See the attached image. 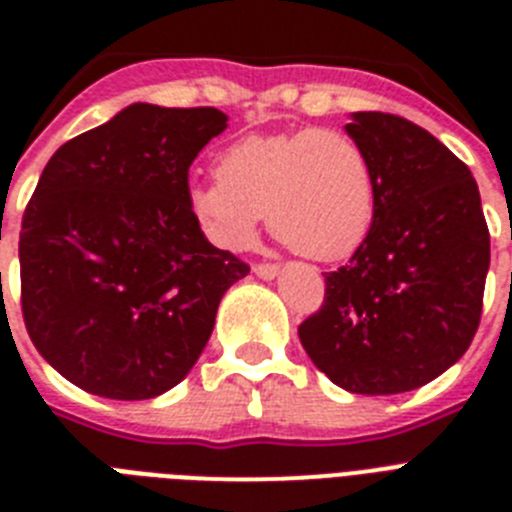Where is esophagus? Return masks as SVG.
<instances>
[{
  "label": "esophagus",
  "mask_w": 512,
  "mask_h": 512,
  "mask_svg": "<svg viewBox=\"0 0 512 512\" xmlns=\"http://www.w3.org/2000/svg\"><path fill=\"white\" fill-rule=\"evenodd\" d=\"M253 274H256L259 279H266V282H269V279H274L279 274V266L277 264H256L253 266Z\"/></svg>",
  "instance_id": "obj_1"
}]
</instances>
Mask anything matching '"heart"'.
<instances>
[{
    "label": "heart",
    "instance_id": "heart-1",
    "mask_svg": "<svg viewBox=\"0 0 512 512\" xmlns=\"http://www.w3.org/2000/svg\"><path fill=\"white\" fill-rule=\"evenodd\" d=\"M217 182L189 184L187 205L215 246L243 251L261 215L271 235L312 261L348 259L377 217V176L341 130L246 135L217 156Z\"/></svg>",
    "mask_w": 512,
    "mask_h": 512
}]
</instances>
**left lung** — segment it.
Instances as JSON below:
<instances>
[{
    "label": "left lung",
    "mask_w": 512,
    "mask_h": 512,
    "mask_svg": "<svg viewBox=\"0 0 512 512\" xmlns=\"http://www.w3.org/2000/svg\"><path fill=\"white\" fill-rule=\"evenodd\" d=\"M346 133L369 153L377 217L351 261L325 274V302L300 325L312 364L356 395L433 382L477 333L490 230L467 164L415 122L354 112Z\"/></svg>",
    "instance_id": "1"
}]
</instances>
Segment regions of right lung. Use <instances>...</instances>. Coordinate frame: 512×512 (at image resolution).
I'll use <instances>...</instances> for the list:
<instances>
[{"label": "right lung", "mask_w": 512, "mask_h": 512, "mask_svg": "<svg viewBox=\"0 0 512 512\" xmlns=\"http://www.w3.org/2000/svg\"><path fill=\"white\" fill-rule=\"evenodd\" d=\"M228 115L135 102L63 143L22 217V315L61 377L110 400L182 382L248 266L187 205L189 166Z\"/></svg>", "instance_id": "right-lung-1"}]
</instances>
